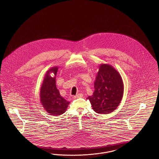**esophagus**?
I'll list each match as a JSON object with an SVG mask.
<instances>
[{
	"mask_svg": "<svg viewBox=\"0 0 159 159\" xmlns=\"http://www.w3.org/2000/svg\"><path fill=\"white\" fill-rule=\"evenodd\" d=\"M82 97H83L82 93H78V94L76 95V96L74 97V98H75V99L80 98H82Z\"/></svg>",
	"mask_w": 159,
	"mask_h": 159,
	"instance_id": "obj_1",
	"label": "esophagus"
}]
</instances>
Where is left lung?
<instances>
[{
	"mask_svg": "<svg viewBox=\"0 0 159 159\" xmlns=\"http://www.w3.org/2000/svg\"><path fill=\"white\" fill-rule=\"evenodd\" d=\"M95 91L88 99L93 110L97 113H110L121 102L123 83L119 72L109 64H102L94 82Z\"/></svg>",
	"mask_w": 159,
	"mask_h": 159,
	"instance_id": "1",
	"label": "left lung"
}]
</instances>
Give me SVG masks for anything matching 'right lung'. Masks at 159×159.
<instances>
[{"label": "right lung", "mask_w": 159, "mask_h": 159, "mask_svg": "<svg viewBox=\"0 0 159 159\" xmlns=\"http://www.w3.org/2000/svg\"><path fill=\"white\" fill-rule=\"evenodd\" d=\"M58 67L49 69L45 75L40 88V102L46 111L49 114L59 116L64 113L70 102L61 96L60 92L56 86L55 77ZM51 72L54 74V77L50 75Z\"/></svg>", "instance_id": "1"}]
</instances>
